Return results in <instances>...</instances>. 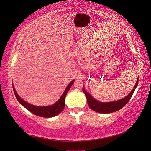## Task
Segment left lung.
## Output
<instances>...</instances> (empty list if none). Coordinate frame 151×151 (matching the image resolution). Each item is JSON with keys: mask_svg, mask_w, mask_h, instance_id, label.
Segmentation results:
<instances>
[{"mask_svg": "<svg viewBox=\"0 0 151 151\" xmlns=\"http://www.w3.org/2000/svg\"><path fill=\"white\" fill-rule=\"evenodd\" d=\"M139 82V79L137 80L135 85L134 86L133 89H132L130 93L128 94L126 97L117 100L115 101L111 102H101L98 101L97 99L94 98L88 92H87L85 88L83 87V91L85 95L86 96L87 101H88V104L89 108L94 110L96 112L100 113H111L113 112H115L118 110H120L129 101V100L132 98L133 95L134 91L136 89V87L137 86Z\"/></svg>", "mask_w": 151, "mask_h": 151, "instance_id": "obj_1", "label": "left lung"}]
</instances>
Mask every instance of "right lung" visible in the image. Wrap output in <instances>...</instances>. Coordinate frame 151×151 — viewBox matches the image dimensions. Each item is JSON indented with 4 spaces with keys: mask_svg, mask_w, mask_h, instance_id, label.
Returning a JSON list of instances; mask_svg holds the SVG:
<instances>
[{
    "mask_svg": "<svg viewBox=\"0 0 151 151\" xmlns=\"http://www.w3.org/2000/svg\"><path fill=\"white\" fill-rule=\"evenodd\" d=\"M74 79L72 80L70 83L68 84L67 88H65L64 92L62 94L61 97L59 98L58 101L50 106H35V105L31 104L29 103L24 101L19 95L17 94L16 91L14 87L12 84V88L14 90V93L15 96L17 98V101L19 103L22 105L25 108H26L28 110H29L34 115L41 116V117H45V118H51L55 116L58 115L59 113H61L63 108L65 107V98L67 95L68 91H69L70 88H71L72 85L73 84L74 82Z\"/></svg>",
    "mask_w": 151,
    "mask_h": 151,
    "instance_id": "right-lung-1",
    "label": "right lung"
}]
</instances>
